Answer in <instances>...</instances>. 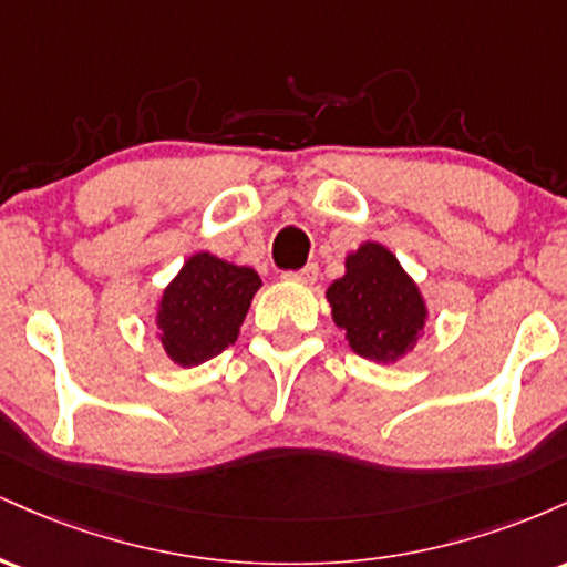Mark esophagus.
Listing matches in <instances>:
<instances>
[{"label": "esophagus", "mask_w": 567, "mask_h": 567, "mask_svg": "<svg viewBox=\"0 0 567 567\" xmlns=\"http://www.w3.org/2000/svg\"><path fill=\"white\" fill-rule=\"evenodd\" d=\"M317 275H320V266L317 264H306L303 269L298 271H285V279H292V282H301V285H315Z\"/></svg>", "instance_id": "34e87169"}]
</instances>
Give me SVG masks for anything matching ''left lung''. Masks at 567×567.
I'll list each match as a JSON object with an SVG mask.
<instances>
[{"mask_svg":"<svg viewBox=\"0 0 567 567\" xmlns=\"http://www.w3.org/2000/svg\"><path fill=\"white\" fill-rule=\"evenodd\" d=\"M328 301L349 347L365 360H400L424 330V298L383 245L365 243L351 252L347 275L328 288Z\"/></svg>","mask_w":567,"mask_h":567,"instance_id":"8db88e82","label":"left lung"}]
</instances>
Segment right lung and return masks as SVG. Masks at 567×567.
<instances>
[{
  "instance_id": "add662e5",
  "label": "right lung",
  "mask_w": 567,
  "mask_h": 567,
  "mask_svg": "<svg viewBox=\"0 0 567 567\" xmlns=\"http://www.w3.org/2000/svg\"><path fill=\"white\" fill-rule=\"evenodd\" d=\"M261 277L247 266H234L197 252L167 285L159 301V341L167 357L192 368L213 360L239 336Z\"/></svg>"
}]
</instances>
